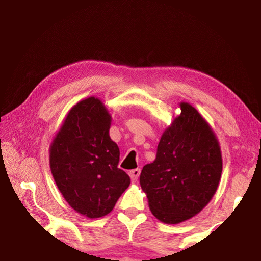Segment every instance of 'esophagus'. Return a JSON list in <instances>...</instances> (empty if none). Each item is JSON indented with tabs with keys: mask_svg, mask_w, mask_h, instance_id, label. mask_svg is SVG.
Returning a JSON list of instances; mask_svg holds the SVG:
<instances>
[{
	"mask_svg": "<svg viewBox=\"0 0 261 261\" xmlns=\"http://www.w3.org/2000/svg\"><path fill=\"white\" fill-rule=\"evenodd\" d=\"M129 175H130L132 182L136 183L137 179H138V177H139V175H140V169H138V168H137V169L130 170L129 171Z\"/></svg>",
	"mask_w": 261,
	"mask_h": 261,
	"instance_id": "1",
	"label": "esophagus"
}]
</instances>
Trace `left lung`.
Wrapping results in <instances>:
<instances>
[{
    "instance_id": "8db88e82",
    "label": "left lung",
    "mask_w": 261,
    "mask_h": 261,
    "mask_svg": "<svg viewBox=\"0 0 261 261\" xmlns=\"http://www.w3.org/2000/svg\"><path fill=\"white\" fill-rule=\"evenodd\" d=\"M179 107L180 114L161 136L155 160L144 166L139 178L152 214L168 224L184 222L202 211L222 174L213 129L190 103Z\"/></svg>"
}]
</instances>
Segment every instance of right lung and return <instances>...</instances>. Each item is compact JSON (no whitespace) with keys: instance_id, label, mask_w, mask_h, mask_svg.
<instances>
[{"instance_id":"add662e5","label":"right lung","mask_w":261,"mask_h":261,"mask_svg":"<svg viewBox=\"0 0 261 261\" xmlns=\"http://www.w3.org/2000/svg\"><path fill=\"white\" fill-rule=\"evenodd\" d=\"M112 116L95 96L69 110L49 147L51 175L68 204L86 218H102L130 185L117 167L120 148L109 136Z\"/></svg>"}]
</instances>
